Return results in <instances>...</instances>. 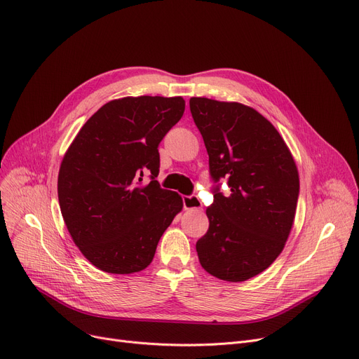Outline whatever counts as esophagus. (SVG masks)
<instances>
[{"instance_id":"1","label":"esophagus","mask_w":359,"mask_h":359,"mask_svg":"<svg viewBox=\"0 0 359 359\" xmlns=\"http://www.w3.org/2000/svg\"><path fill=\"white\" fill-rule=\"evenodd\" d=\"M183 206H184V209H199L202 206V203L196 195H190V196L183 198Z\"/></svg>"}]
</instances>
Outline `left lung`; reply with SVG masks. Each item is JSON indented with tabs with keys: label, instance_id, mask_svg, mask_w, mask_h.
Wrapping results in <instances>:
<instances>
[{
	"label": "left lung",
	"instance_id": "left-lung-1",
	"mask_svg": "<svg viewBox=\"0 0 359 359\" xmlns=\"http://www.w3.org/2000/svg\"><path fill=\"white\" fill-rule=\"evenodd\" d=\"M190 112L209 156L215 183L206 209L208 232L196 243L201 266L213 277L238 283L269 269L292 231L299 172L278 131L240 102L190 98Z\"/></svg>",
	"mask_w": 359,
	"mask_h": 359
}]
</instances>
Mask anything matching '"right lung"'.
<instances>
[{
    "label": "right lung",
    "mask_w": 359,
    "mask_h": 359,
    "mask_svg": "<svg viewBox=\"0 0 359 359\" xmlns=\"http://www.w3.org/2000/svg\"><path fill=\"white\" fill-rule=\"evenodd\" d=\"M183 112L182 97L109 101L65 153L57 177L62 217L97 269L133 274L149 267L163 232L182 210L180 195L161 189L156 177L160 141Z\"/></svg>",
    "instance_id": "add662e5"
}]
</instances>
